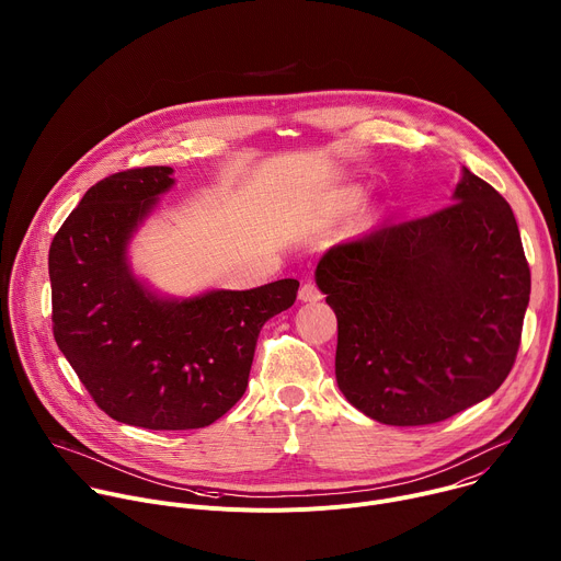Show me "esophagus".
<instances>
[{"instance_id":"1","label":"esophagus","mask_w":561,"mask_h":561,"mask_svg":"<svg viewBox=\"0 0 561 561\" xmlns=\"http://www.w3.org/2000/svg\"><path fill=\"white\" fill-rule=\"evenodd\" d=\"M299 299L301 301H319L322 299V293H319V288L312 282H304L299 288Z\"/></svg>"}]
</instances>
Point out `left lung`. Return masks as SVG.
Wrapping results in <instances>:
<instances>
[{
  "mask_svg": "<svg viewBox=\"0 0 561 561\" xmlns=\"http://www.w3.org/2000/svg\"><path fill=\"white\" fill-rule=\"evenodd\" d=\"M314 279L337 314V386L375 422H444L515 364L530 268L508 202L468 169L450 206L335 244Z\"/></svg>",
  "mask_w": 561,
  "mask_h": 561,
  "instance_id": "1",
  "label": "left lung"
}]
</instances>
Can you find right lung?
<instances>
[{"instance_id":"1","label":"right lung","mask_w":561,"mask_h":561,"mask_svg":"<svg viewBox=\"0 0 561 561\" xmlns=\"http://www.w3.org/2000/svg\"><path fill=\"white\" fill-rule=\"evenodd\" d=\"M171 167L115 173L87 191L48 251L53 335L95 404L148 431L210 426L244 394L262 327L297 279L191 299L152 295L126 247L175 180Z\"/></svg>"}]
</instances>
